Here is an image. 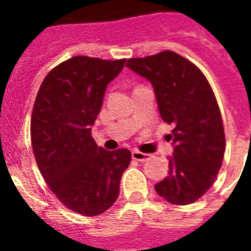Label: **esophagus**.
I'll use <instances>...</instances> for the list:
<instances>
[{
  "label": "esophagus",
  "instance_id": "esophagus-1",
  "mask_svg": "<svg viewBox=\"0 0 251 251\" xmlns=\"http://www.w3.org/2000/svg\"><path fill=\"white\" fill-rule=\"evenodd\" d=\"M150 156H151V154H148V153L139 152L138 150H133L132 151V158L136 159V161L145 162V161H147L148 158H150Z\"/></svg>",
  "mask_w": 251,
  "mask_h": 251
}]
</instances>
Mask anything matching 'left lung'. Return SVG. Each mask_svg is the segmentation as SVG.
Segmentation results:
<instances>
[{"label":"left lung","mask_w":251,"mask_h":251,"mask_svg":"<svg viewBox=\"0 0 251 251\" xmlns=\"http://www.w3.org/2000/svg\"><path fill=\"white\" fill-rule=\"evenodd\" d=\"M126 66L151 81L162 119L175 124L174 157L156 192L174 205L195 202L214 185L226 147L211 85L194 63L170 50L132 57Z\"/></svg>","instance_id":"8db88e82"}]
</instances>
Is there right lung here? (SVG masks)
<instances>
[{"mask_svg": "<svg viewBox=\"0 0 251 251\" xmlns=\"http://www.w3.org/2000/svg\"><path fill=\"white\" fill-rule=\"evenodd\" d=\"M126 59L74 56L50 70L31 115V145L50 190L69 210L97 216L118 199L129 150L105 151L92 137L106 85Z\"/></svg>", "mask_w": 251, "mask_h": 251, "instance_id": "add662e5", "label": "right lung"}]
</instances>
